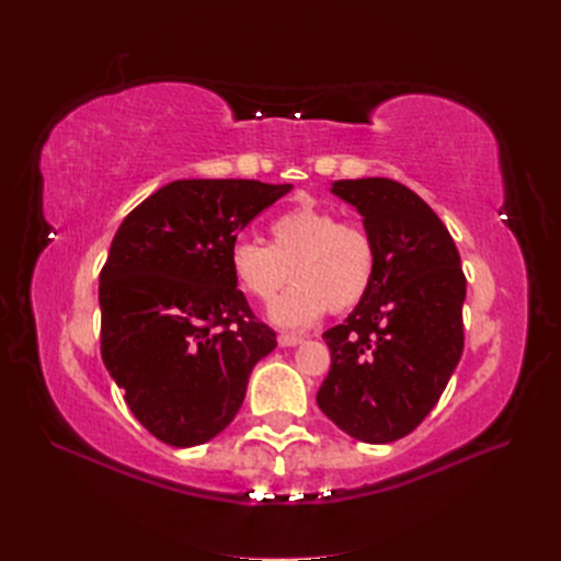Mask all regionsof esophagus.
Wrapping results in <instances>:
<instances>
[{"instance_id":"1","label":"esophagus","mask_w":561,"mask_h":561,"mask_svg":"<svg viewBox=\"0 0 561 561\" xmlns=\"http://www.w3.org/2000/svg\"><path fill=\"white\" fill-rule=\"evenodd\" d=\"M278 344H280L283 348H290V346L301 344V336H299V334H293V332H283V334H278Z\"/></svg>"}]
</instances>
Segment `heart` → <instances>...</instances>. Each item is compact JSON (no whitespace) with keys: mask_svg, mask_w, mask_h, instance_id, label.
I'll return each instance as SVG.
<instances>
[{"mask_svg":"<svg viewBox=\"0 0 561 561\" xmlns=\"http://www.w3.org/2000/svg\"><path fill=\"white\" fill-rule=\"evenodd\" d=\"M271 243L239 236L229 245V268L243 293L268 304L287 280L295 285L271 309L285 328H307L328 309L342 313L369 293L377 245L369 231L342 222L332 210L297 206L268 227Z\"/></svg>","mask_w":561,"mask_h":561,"instance_id":"1","label":"heart"}]
</instances>
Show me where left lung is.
<instances>
[{
	"mask_svg": "<svg viewBox=\"0 0 561 561\" xmlns=\"http://www.w3.org/2000/svg\"><path fill=\"white\" fill-rule=\"evenodd\" d=\"M332 194L363 215L377 274L353 313L322 334L332 365L316 400L360 443H396L428 416L461 360V257L443 219L396 180H336Z\"/></svg>",
	"mask_w": 561,
	"mask_h": 561,
	"instance_id": "8db88e82",
	"label": "left lung"
}]
</instances>
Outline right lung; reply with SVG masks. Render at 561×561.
<instances>
[{"instance_id": "obj_1", "label": "right lung", "mask_w": 561, "mask_h": 561, "mask_svg": "<svg viewBox=\"0 0 561 561\" xmlns=\"http://www.w3.org/2000/svg\"><path fill=\"white\" fill-rule=\"evenodd\" d=\"M293 184L175 180L130 210L100 271V353L133 416L171 447L222 433L276 348L229 245Z\"/></svg>"}]
</instances>
